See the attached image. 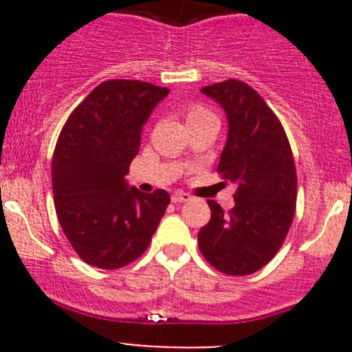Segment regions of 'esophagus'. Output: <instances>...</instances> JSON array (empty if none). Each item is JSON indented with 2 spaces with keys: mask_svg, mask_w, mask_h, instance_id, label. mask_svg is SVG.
Masks as SVG:
<instances>
[{
  "mask_svg": "<svg viewBox=\"0 0 352 352\" xmlns=\"http://www.w3.org/2000/svg\"><path fill=\"white\" fill-rule=\"evenodd\" d=\"M190 199H192V196L187 192L172 194V202H187V201H190Z\"/></svg>",
  "mask_w": 352,
  "mask_h": 352,
  "instance_id": "esophagus-1",
  "label": "esophagus"
}]
</instances>
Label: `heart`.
<instances>
[{
  "instance_id": "obj_1",
  "label": "heart",
  "mask_w": 352,
  "mask_h": 352,
  "mask_svg": "<svg viewBox=\"0 0 352 352\" xmlns=\"http://www.w3.org/2000/svg\"><path fill=\"white\" fill-rule=\"evenodd\" d=\"M202 113H209V112H208V110H206V109H202V107H194V109H190V112H189V117L202 116Z\"/></svg>"
}]
</instances>
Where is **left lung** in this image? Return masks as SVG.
I'll return each instance as SVG.
<instances>
[{
  "instance_id": "1",
  "label": "left lung",
  "mask_w": 352,
  "mask_h": 352,
  "mask_svg": "<svg viewBox=\"0 0 352 352\" xmlns=\"http://www.w3.org/2000/svg\"><path fill=\"white\" fill-rule=\"evenodd\" d=\"M228 119L218 173L235 184V206L208 201L211 219L197 233L199 250L223 274L248 276L272 261L296 209V168L278 116L239 80L202 88Z\"/></svg>"
}]
</instances>
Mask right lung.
Here are the masks:
<instances>
[{"label": "right lung", "mask_w": 352, "mask_h": 352, "mask_svg": "<svg viewBox=\"0 0 352 352\" xmlns=\"http://www.w3.org/2000/svg\"><path fill=\"white\" fill-rule=\"evenodd\" d=\"M168 94L148 81H104L63 126L52 155L56 214L87 264L112 271L134 262L165 214L168 192H140L126 175L143 126Z\"/></svg>", "instance_id": "add662e5"}]
</instances>
